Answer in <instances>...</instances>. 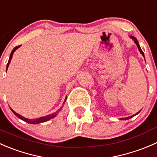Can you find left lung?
<instances>
[{"mask_svg": "<svg viewBox=\"0 0 157 157\" xmlns=\"http://www.w3.org/2000/svg\"><path fill=\"white\" fill-rule=\"evenodd\" d=\"M131 39H132V40H133V42H134V43L136 45V46H137V48H138V49H139V51H140V52L141 54H142L143 55V56L144 57V52H143L142 51V49H141V48H140V45H139V43H138V41H137V40H136V38H135L134 36H131ZM140 111L139 112H137L136 113V114H133V115H132V116H130V117H124V118H121V120H123V121H124V120H128V119H131V117H133V116H135V115H136V114H138L140 113Z\"/></svg>", "mask_w": 157, "mask_h": 157, "instance_id": "1", "label": "left lung"}]
</instances>
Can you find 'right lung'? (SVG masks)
<instances>
[{
  "label": "right lung",
  "instance_id": "add662e5",
  "mask_svg": "<svg viewBox=\"0 0 157 157\" xmlns=\"http://www.w3.org/2000/svg\"><path fill=\"white\" fill-rule=\"evenodd\" d=\"M20 46H16V47H15L14 49H13V50H12L11 53H10V58H9L8 63H7V69H6V70H7V69H8V66H9V65H10V61H11L12 57H13V52H14L15 51H16L17 49L18 48L20 47ZM66 98H65V101H64V102H63V104H64L65 102H66ZM63 108V106H62L61 108H60L58 110V111H56L55 113H52V114H49V115L44 116V117H39V118H36V119H28V118H26V117H23V116H21V114H17V112H15V111H13V109H11V108H10V110H11L12 112H13V114H14L15 115H16L17 117H18V118L21 119V120L24 121L26 122V123H28V124H37L43 123V122L48 121H49V120H50V119H52V118H53V117H55L56 116L57 114H58V113L59 112V111H61V108Z\"/></svg>",
  "mask_w": 157,
  "mask_h": 157
}]
</instances>
